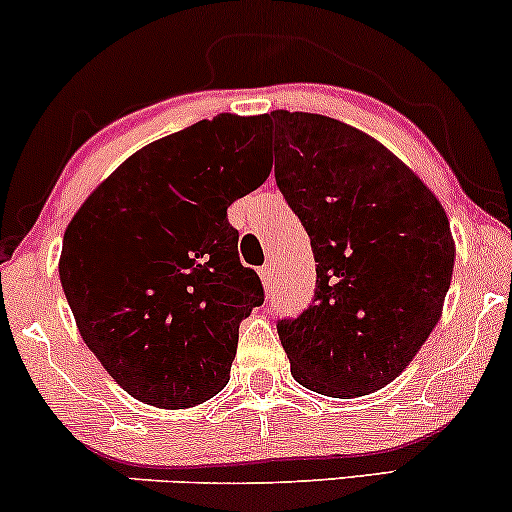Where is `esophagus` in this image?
<instances>
[{
	"label": "esophagus",
	"mask_w": 512,
	"mask_h": 512,
	"mask_svg": "<svg viewBox=\"0 0 512 512\" xmlns=\"http://www.w3.org/2000/svg\"><path fill=\"white\" fill-rule=\"evenodd\" d=\"M258 275H261V280H263V287H266V289H273V285H275L273 268H270V266H263L261 270H258Z\"/></svg>",
	"instance_id": "esophagus-1"
}]
</instances>
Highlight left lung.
Returning a JSON list of instances; mask_svg holds the SVG:
<instances>
[{
	"label": "left lung",
	"mask_w": 512,
	"mask_h": 512,
	"mask_svg": "<svg viewBox=\"0 0 512 512\" xmlns=\"http://www.w3.org/2000/svg\"><path fill=\"white\" fill-rule=\"evenodd\" d=\"M275 182L311 237L313 304L277 320L306 389L365 396L413 361L451 287L449 218L418 175L365 132L301 111L268 116Z\"/></svg>",
	"instance_id": "obj_1"
}]
</instances>
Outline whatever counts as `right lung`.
I'll return each instance as SVG.
<instances>
[{"instance_id": "obj_1", "label": "right lung", "mask_w": 512, "mask_h": 512, "mask_svg": "<svg viewBox=\"0 0 512 512\" xmlns=\"http://www.w3.org/2000/svg\"><path fill=\"white\" fill-rule=\"evenodd\" d=\"M263 118L220 113L147 144L75 213L61 287L106 372L130 396L189 408L230 380L239 323L263 304L227 206L268 180Z\"/></svg>"}]
</instances>
